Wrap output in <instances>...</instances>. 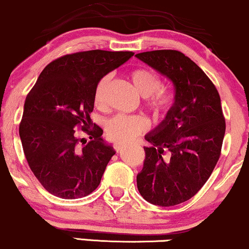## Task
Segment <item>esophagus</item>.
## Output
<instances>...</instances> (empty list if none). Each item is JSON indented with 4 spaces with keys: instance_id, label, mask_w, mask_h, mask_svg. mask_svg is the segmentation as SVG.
<instances>
[{
    "instance_id": "esophagus-1",
    "label": "esophagus",
    "mask_w": 249,
    "mask_h": 249,
    "mask_svg": "<svg viewBox=\"0 0 249 249\" xmlns=\"http://www.w3.org/2000/svg\"><path fill=\"white\" fill-rule=\"evenodd\" d=\"M114 149H115L116 152H121L122 150L124 149V144H121V143H115L114 144Z\"/></svg>"
}]
</instances>
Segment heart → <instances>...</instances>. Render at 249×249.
I'll list each match as a JSON object with an SVG mask.
<instances>
[{"label":"heart","mask_w":249,"mask_h":249,"mask_svg":"<svg viewBox=\"0 0 249 249\" xmlns=\"http://www.w3.org/2000/svg\"><path fill=\"white\" fill-rule=\"evenodd\" d=\"M131 81L141 96L149 98V105L156 114L164 115L173 105V96L162 90V79L158 73L146 68L136 69L131 72ZM112 81V75H106L100 79L94 91V103L103 106L107 90ZM149 127V122L142 115L118 114L106 122V131L110 140L116 142H130Z\"/></svg>","instance_id":"obj_1"}]
</instances>
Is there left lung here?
Instances as JSON below:
<instances>
[{"instance_id":"left-lung-1","label":"left lung","mask_w":249,"mask_h":249,"mask_svg":"<svg viewBox=\"0 0 249 249\" xmlns=\"http://www.w3.org/2000/svg\"><path fill=\"white\" fill-rule=\"evenodd\" d=\"M136 57L171 79L176 90L165 119L145 135L152 145L144 146L145 160L137 174L145 201L172 207L203 187L220 157L225 135L220 97L203 70L179 51L144 52Z\"/></svg>"}]
</instances>
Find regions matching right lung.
<instances>
[{
	"label": "right lung",
	"instance_id": "add662e5",
	"mask_svg": "<svg viewBox=\"0 0 249 249\" xmlns=\"http://www.w3.org/2000/svg\"><path fill=\"white\" fill-rule=\"evenodd\" d=\"M133 55L100 50L67 54L45 67L26 96L21 145L31 171L51 194L81 198L99 186L115 151L91 121L94 91L104 76ZM78 129L90 135L87 144L78 137Z\"/></svg>",
	"mask_w": 249,
	"mask_h": 249
}]
</instances>
